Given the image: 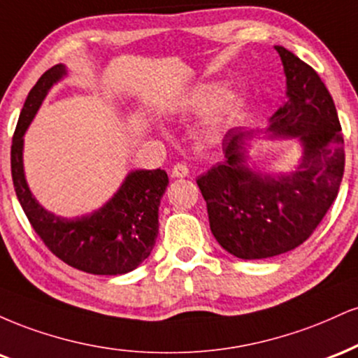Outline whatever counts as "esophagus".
Masks as SVG:
<instances>
[{
  "instance_id": "obj_1",
  "label": "esophagus",
  "mask_w": 358,
  "mask_h": 358,
  "mask_svg": "<svg viewBox=\"0 0 358 358\" xmlns=\"http://www.w3.org/2000/svg\"><path fill=\"white\" fill-rule=\"evenodd\" d=\"M187 174H189V169L186 164L184 162L174 164V167H172V178H186Z\"/></svg>"
}]
</instances>
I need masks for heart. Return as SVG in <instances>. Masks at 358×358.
I'll use <instances>...</instances> for the list:
<instances>
[{"label": "heart", "instance_id": "b5f03b06", "mask_svg": "<svg viewBox=\"0 0 358 358\" xmlns=\"http://www.w3.org/2000/svg\"><path fill=\"white\" fill-rule=\"evenodd\" d=\"M217 92L220 88L216 85H201L192 92L191 99H189V105L194 108H199V110H204V108H209L216 100ZM234 103V95H222L220 100H217L216 105L209 112L208 122H206V127H208L209 132H216L217 129L221 127L222 122H224L228 113L231 112Z\"/></svg>", "mask_w": 358, "mask_h": 358}]
</instances>
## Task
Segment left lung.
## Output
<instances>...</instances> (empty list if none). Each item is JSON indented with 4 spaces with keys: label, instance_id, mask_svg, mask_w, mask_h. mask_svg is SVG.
<instances>
[{
    "label": "left lung",
    "instance_id": "obj_1",
    "mask_svg": "<svg viewBox=\"0 0 358 358\" xmlns=\"http://www.w3.org/2000/svg\"><path fill=\"white\" fill-rule=\"evenodd\" d=\"M275 48L288 100L270 117L268 130L300 138V166L276 178L248 169L245 145L255 134L233 129L222 138L224 162L197 178L214 238L241 259L271 258L305 243L337 199L345 169L342 127L325 83L296 55Z\"/></svg>",
    "mask_w": 358,
    "mask_h": 358
}]
</instances>
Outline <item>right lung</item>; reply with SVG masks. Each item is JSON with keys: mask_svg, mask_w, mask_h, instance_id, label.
Instances as JSON below:
<instances>
[{"mask_svg": "<svg viewBox=\"0 0 358 358\" xmlns=\"http://www.w3.org/2000/svg\"><path fill=\"white\" fill-rule=\"evenodd\" d=\"M63 75V65L46 70L24 100L11 144L13 186L31 228L57 258L92 275H124L136 270L152 251L159 233V204L169 179L161 169L130 172L119 192L90 216L66 220L45 211L24 180L23 134L50 87Z\"/></svg>", "mask_w": 358, "mask_h": 358, "instance_id": "add662e5", "label": "right lung"}]
</instances>
